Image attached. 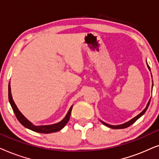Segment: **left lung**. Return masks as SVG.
<instances>
[{
  "instance_id": "obj_1",
  "label": "left lung",
  "mask_w": 159,
  "mask_h": 159,
  "mask_svg": "<svg viewBox=\"0 0 159 159\" xmlns=\"http://www.w3.org/2000/svg\"><path fill=\"white\" fill-rule=\"evenodd\" d=\"M146 63H147V66H148V67L149 70L151 71V68H150L149 65H148V62H147V61H146ZM151 77H152V74H151ZM152 82H153V81H152ZM153 84H152V89H153ZM151 99H149L147 105H146L145 108L144 109L143 111H142L140 113L138 114V115H137V116H135L134 118H133L132 119H131L130 120H129V121L126 122V123H124V124H119V125H111V124H107V123H105V122H104V121H102V120H100L102 124H104L105 126H107V127H109V128L114 129H124V128H126V127H128V126H129L132 125V124H134V123L135 121H136V120H137V119H139V118H140L142 116H143V115H144V113H145L146 111H147L148 107V106H149V105H150V102H151Z\"/></svg>"
}]
</instances>
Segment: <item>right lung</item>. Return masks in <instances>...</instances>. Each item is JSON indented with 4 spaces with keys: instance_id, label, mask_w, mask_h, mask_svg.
<instances>
[{
    "instance_id": "right-lung-1",
    "label": "right lung",
    "mask_w": 159,
    "mask_h": 159,
    "mask_svg": "<svg viewBox=\"0 0 159 159\" xmlns=\"http://www.w3.org/2000/svg\"><path fill=\"white\" fill-rule=\"evenodd\" d=\"M8 100H9L10 105L11 106L12 109H13L14 113H15V116L16 118H17L19 121L20 122V124L26 127L27 129H29L33 132H39V133H43V134H48V133H52V132H58L62 129V128L65 127V126L66 125L67 123L68 122L70 117L71 111L73 108V105L70 107L68 112L65 116V117L61 120V121L57 123V124H51V125H41V126H35L34 125L33 123H31L30 120L27 119V118H25L24 115L19 111L18 107H16V105L13 100L12 98L11 92V85L10 82L8 84Z\"/></svg>"
}]
</instances>
